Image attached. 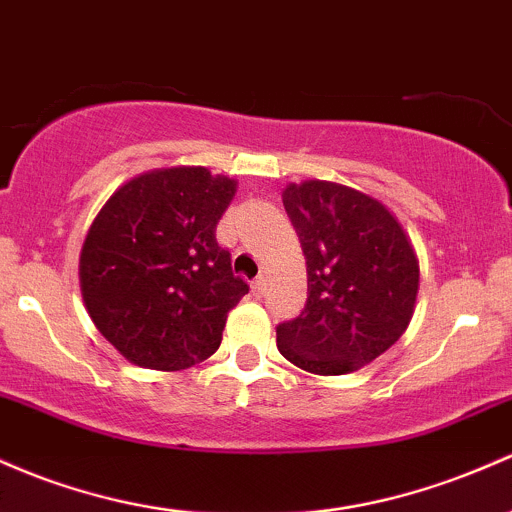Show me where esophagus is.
<instances>
[{
  "instance_id": "esophagus-1",
  "label": "esophagus",
  "mask_w": 512,
  "mask_h": 512,
  "mask_svg": "<svg viewBox=\"0 0 512 512\" xmlns=\"http://www.w3.org/2000/svg\"><path fill=\"white\" fill-rule=\"evenodd\" d=\"M262 294H265V277H260V279H255V282H252V296L262 299Z\"/></svg>"
}]
</instances>
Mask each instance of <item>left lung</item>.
Masks as SVG:
<instances>
[{
    "mask_svg": "<svg viewBox=\"0 0 512 512\" xmlns=\"http://www.w3.org/2000/svg\"><path fill=\"white\" fill-rule=\"evenodd\" d=\"M282 201L306 255L308 299L299 318L277 328L279 352L303 372H357L411 323L415 247L389 206L345 184L291 182Z\"/></svg>",
    "mask_w": 512,
    "mask_h": 512,
    "instance_id": "left-lung-1",
    "label": "left lung"
}]
</instances>
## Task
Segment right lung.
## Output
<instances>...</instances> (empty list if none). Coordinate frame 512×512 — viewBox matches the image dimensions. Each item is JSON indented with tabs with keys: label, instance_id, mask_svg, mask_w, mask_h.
<instances>
[{
	"label": "right lung",
	"instance_id": "obj_1",
	"mask_svg": "<svg viewBox=\"0 0 512 512\" xmlns=\"http://www.w3.org/2000/svg\"><path fill=\"white\" fill-rule=\"evenodd\" d=\"M238 182L206 167L138 174L109 196L80 252L84 308L131 364L179 372L209 359L247 294L216 243Z\"/></svg>",
	"mask_w": 512,
	"mask_h": 512
}]
</instances>
